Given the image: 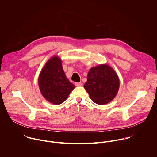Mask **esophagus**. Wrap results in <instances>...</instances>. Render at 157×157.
I'll return each mask as SVG.
<instances>
[{
	"label": "esophagus",
	"mask_w": 157,
	"mask_h": 157,
	"mask_svg": "<svg viewBox=\"0 0 157 157\" xmlns=\"http://www.w3.org/2000/svg\"><path fill=\"white\" fill-rule=\"evenodd\" d=\"M81 85H82V83H81V82H76V83H75V86H78V87L81 86Z\"/></svg>",
	"instance_id": "obj_1"
}]
</instances>
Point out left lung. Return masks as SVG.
Masks as SVG:
<instances>
[{
    "label": "left lung",
    "instance_id": "left-lung-1",
    "mask_svg": "<svg viewBox=\"0 0 157 157\" xmlns=\"http://www.w3.org/2000/svg\"><path fill=\"white\" fill-rule=\"evenodd\" d=\"M84 87L94 102L104 105L113 101L117 95L119 79L110 66L100 64L89 71Z\"/></svg>",
    "mask_w": 157,
    "mask_h": 157
}]
</instances>
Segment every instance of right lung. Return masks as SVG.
<instances>
[{"label":"right lung","instance_id":"right-lung-1","mask_svg":"<svg viewBox=\"0 0 157 157\" xmlns=\"http://www.w3.org/2000/svg\"><path fill=\"white\" fill-rule=\"evenodd\" d=\"M38 86L42 96L55 105L64 102L75 88V85L66 77L61 60L56 56L50 58L41 70Z\"/></svg>","mask_w":157,"mask_h":157}]
</instances>
